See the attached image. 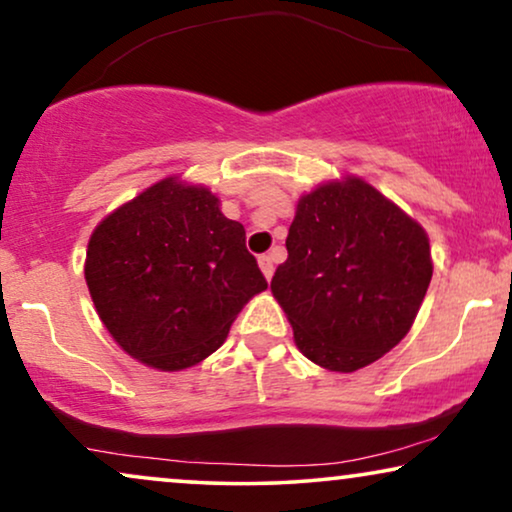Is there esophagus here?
I'll use <instances>...</instances> for the list:
<instances>
[{"label":"esophagus","mask_w":512,"mask_h":512,"mask_svg":"<svg viewBox=\"0 0 512 512\" xmlns=\"http://www.w3.org/2000/svg\"><path fill=\"white\" fill-rule=\"evenodd\" d=\"M260 269H262V274H264V278H269L274 276V260H271L269 255H260Z\"/></svg>","instance_id":"obj_1"}]
</instances>
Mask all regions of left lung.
Segmentation results:
<instances>
[{
    "label": "left lung",
    "mask_w": 512,
    "mask_h": 512,
    "mask_svg": "<svg viewBox=\"0 0 512 512\" xmlns=\"http://www.w3.org/2000/svg\"><path fill=\"white\" fill-rule=\"evenodd\" d=\"M271 293L297 347L328 371L378 361L409 333L432 278L423 226L357 177L307 193Z\"/></svg>",
    "instance_id": "obj_1"
}]
</instances>
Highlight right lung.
<instances>
[{"label":"right lung","instance_id":"add662e5","mask_svg":"<svg viewBox=\"0 0 512 512\" xmlns=\"http://www.w3.org/2000/svg\"><path fill=\"white\" fill-rule=\"evenodd\" d=\"M84 278L115 342L160 371L210 357L243 304L267 288L243 224L226 219L208 189L174 177L96 226Z\"/></svg>","mask_w":512,"mask_h":512}]
</instances>
